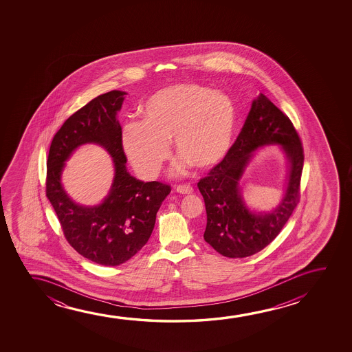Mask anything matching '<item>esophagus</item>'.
<instances>
[{"mask_svg":"<svg viewBox=\"0 0 352 352\" xmlns=\"http://www.w3.org/2000/svg\"><path fill=\"white\" fill-rule=\"evenodd\" d=\"M175 190H177V192L183 193V195H188V193H191L193 191L190 185H178Z\"/></svg>","mask_w":352,"mask_h":352,"instance_id":"obj_1","label":"esophagus"}]
</instances>
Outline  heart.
<instances>
[{
    "instance_id": "b5f03b06",
    "label": "heart",
    "mask_w": 352,
    "mask_h": 352,
    "mask_svg": "<svg viewBox=\"0 0 352 352\" xmlns=\"http://www.w3.org/2000/svg\"><path fill=\"white\" fill-rule=\"evenodd\" d=\"M142 122L122 131V148L137 173L157 177L175 154L195 168L217 166L231 149L236 126L234 103L226 94L198 84H180L154 94L142 108Z\"/></svg>"
}]
</instances>
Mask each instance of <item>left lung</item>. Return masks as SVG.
<instances>
[{
    "label": "left lung",
    "instance_id": "1",
    "mask_svg": "<svg viewBox=\"0 0 352 352\" xmlns=\"http://www.w3.org/2000/svg\"><path fill=\"white\" fill-rule=\"evenodd\" d=\"M265 144L283 146L290 172L283 201L274 211L262 214L245 208L239 183L252 153ZM303 162V146L294 124L261 94L252 102L230 151L198 182L207 210L204 241L219 254L231 258H243L265 249L279 234L298 204Z\"/></svg>",
    "mask_w": 352,
    "mask_h": 352
}]
</instances>
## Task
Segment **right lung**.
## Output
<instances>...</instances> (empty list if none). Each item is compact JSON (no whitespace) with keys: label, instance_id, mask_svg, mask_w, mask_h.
I'll use <instances>...</instances> for the list:
<instances>
[{"label":"right lung","instance_id":"1","mask_svg":"<svg viewBox=\"0 0 352 352\" xmlns=\"http://www.w3.org/2000/svg\"><path fill=\"white\" fill-rule=\"evenodd\" d=\"M125 95L118 90L107 92L69 116L54 135L47 161L45 195L66 241L87 260L109 267L125 263L146 244L161 203L170 192L167 184L144 183L127 172L122 131L116 120ZM85 142L102 144L116 169L110 195L96 208L76 205L60 184L64 161Z\"/></svg>","mask_w":352,"mask_h":352}]
</instances>
